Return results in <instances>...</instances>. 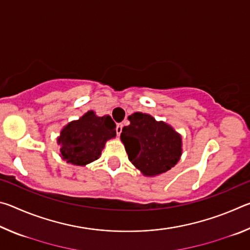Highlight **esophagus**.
Wrapping results in <instances>:
<instances>
[{
    "instance_id": "esophagus-1",
    "label": "esophagus",
    "mask_w": 250,
    "mask_h": 250,
    "mask_svg": "<svg viewBox=\"0 0 250 250\" xmlns=\"http://www.w3.org/2000/svg\"><path fill=\"white\" fill-rule=\"evenodd\" d=\"M116 131H117V134H118V135L121 134V132H122V124H118V125H117Z\"/></svg>"
}]
</instances>
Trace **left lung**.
<instances>
[{"instance_id":"obj_1","label":"left lung","mask_w":250,"mask_h":250,"mask_svg":"<svg viewBox=\"0 0 250 250\" xmlns=\"http://www.w3.org/2000/svg\"><path fill=\"white\" fill-rule=\"evenodd\" d=\"M128 119L130 125L122 128L120 138L130 162L146 176L171 170L182 155L181 135L147 113L134 112Z\"/></svg>"}]
</instances>
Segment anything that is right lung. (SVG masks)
<instances>
[{
    "mask_svg": "<svg viewBox=\"0 0 250 250\" xmlns=\"http://www.w3.org/2000/svg\"><path fill=\"white\" fill-rule=\"evenodd\" d=\"M116 134V124L111 117H98L90 110L61 131L57 138L61 156L67 163L84 167L99 159L105 142Z\"/></svg>",
    "mask_w": 250,
    "mask_h": 250,
    "instance_id": "obj_1",
    "label": "right lung"
}]
</instances>
